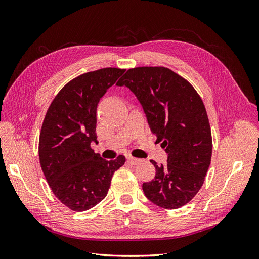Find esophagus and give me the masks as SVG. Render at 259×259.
I'll use <instances>...</instances> for the list:
<instances>
[{"mask_svg":"<svg viewBox=\"0 0 259 259\" xmlns=\"http://www.w3.org/2000/svg\"><path fill=\"white\" fill-rule=\"evenodd\" d=\"M127 161H128L131 164H133V165H137V164H139L140 162H142V160H140V159L134 158V156H132V155H128V156H127Z\"/></svg>","mask_w":259,"mask_h":259,"instance_id":"34e87169","label":"esophagus"}]
</instances>
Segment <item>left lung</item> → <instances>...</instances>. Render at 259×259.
<instances>
[{
  "mask_svg": "<svg viewBox=\"0 0 259 259\" xmlns=\"http://www.w3.org/2000/svg\"><path fill=\"white\" fill-rule=\"evenodd\" d=\"M142 105L167 165L155 161V176L143 184L146 197L167 209L184 206L204 183L211 158V134L205 107L192 85L164 67L130 69L116 83Z\"/></svg>",
  "mask_w": 259,
  "mask_h": 259,
  "instance_id": "left-lung-1",
  "label": "left lung"
}]
</instances>
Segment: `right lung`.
<instances>
[{
    "label": "right lung",
    "mask_w": 259,
    "mask_h": 259,
    "mask_svg": "<svg viewBox=\"0 0 259 259\" xmlns=\"http://www.w3.org/2000/svg\"><path fill=\"white\" fill-rule=\"evenodd\" d=\"M125 72L104 68L70 81L51 104L42 125L38 156L56 198L75 211L97 205L108 193L113 173L125 156L107 161L91 148L98 144L97 106Z\"/></svg>",
    "instance_id": "obj_1"
}]
</instances>
